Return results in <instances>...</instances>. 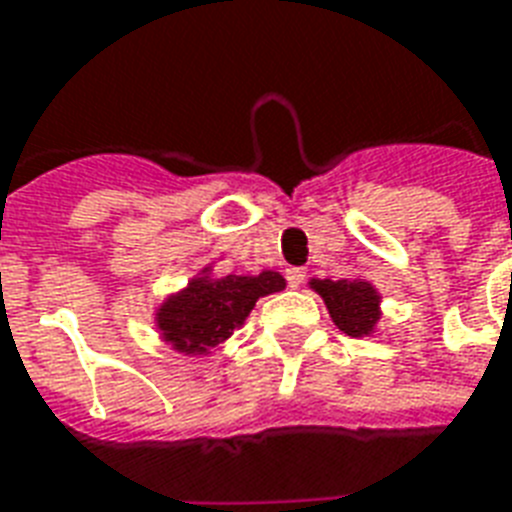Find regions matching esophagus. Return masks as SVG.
Instances as JSON below:
<instances>
[{"mask_svg":"<svg viewBox=\"0 0 512 512\" xmlns=\"http://www.w3.org/2000/svg\"><path fill=\"white\" fill-rule=\"evenodd\" d=\"M287 284L292 289L303 287V284H305V271H303V268H287Z\"/></svg>","mask_w":512,"mask_h":512,"instance_id":"1","label":"esophagus"}]
</instances>
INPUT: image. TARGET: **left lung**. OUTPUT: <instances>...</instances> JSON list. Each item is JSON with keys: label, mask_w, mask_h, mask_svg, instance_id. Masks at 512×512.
<instances>
[{"label": "left lung", "mask_w": 512, "mask_h": 512, "mask_svg": "<svg viewBox=\"0 0 512 512\" xmlns=\"http://www.w3.org/2000/svg\"><path fill=\"white\" fill-rule=\"evenodd\" d=\"M313 289L324 297L337 327L350 337L369 335L380 319L377 313V292L361 279L342 281H313Z\"/></svg>", "instance_id": "1"}]
</instances>
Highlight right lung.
Listing matches in <instances>:
<instances>
[{
  "mask_svg": "<svg viewBox=\"0 0 512 512\" xmlns=\"http://www.w3.org/2000/svg\"><path fill=\"white\" fill-rule=\"evenodd\" d=\"M284 289L279 273L260 276H223L196 279L183 295L172 297L159 311V329L164 340L185 353H204L239 332L255 308L257 297Z\"/></svg>",
  "mask_w": 512,
  "mask_h": 512,
  "instance_id": "right-lung-1",
  "label": "right lung"
}]
</instances>
